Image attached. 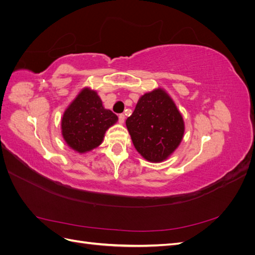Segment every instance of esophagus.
<instances>
[{
  "instance_id": "esophagus-1",
  "label": "esophagus",
  "mask_w": 255,
  "mask_h": 255,
  "mask_svg": "<svg viewBox=\"0 0 255 255\" xmlns=\"http://www.w3.org/2000/svg\"><path fill=\"white\" fill-rule=\"evenodd\" d=\"M118 119H119V123H121V125H122V123L125 122V119H126L125 115H123V114H120V115L118 116Z\"/></svg>"
}]
</instances>
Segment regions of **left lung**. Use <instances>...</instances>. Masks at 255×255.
Here are the masks:
<instances>
[{"mask_svg":"<svg viewBox=\"0 0 255 255\" xmlns=\"http://www.w3.org/2000/svg\"><path fill=\"white\" fill-rule=\"evenodd\" d=\"M126 126L136 151L151 163H161L170 156L185 132L182 114L159 87L139 98Z\"/></svg>","mask_w":255,"mask_h":255,"instance_id":"left-lung-1","label":"left lung"}]
</instances>
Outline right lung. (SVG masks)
Returning <instances> with one entry per match:
<instances>
[{
    "label": "right lung",
    "mask_w": 255,
    "mask_h": 255,
    "mask_svg": "<svg viewBox=\"0 0 255 255\" xmlns=\"http://www.w3.org/2000/svg\"><path fill=\"white\" fill-rule=\"evenodd\" d=\"M117 121V116L104 109L97 91L85 87L64 112L61 135L69 148L84 154L101 144L106 130Z\"/></svg>",
    "instance_id": "obj_1"
}]
</instances>
